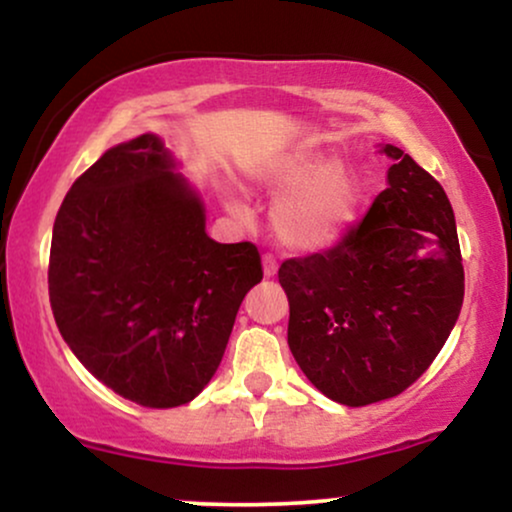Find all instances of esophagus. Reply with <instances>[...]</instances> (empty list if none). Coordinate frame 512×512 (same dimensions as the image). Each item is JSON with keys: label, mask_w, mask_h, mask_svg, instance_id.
<instances>
[{"label": "esophagus", "mask_w": 512, "mask_h": 512, "mask_svg": "<svg viewBox=\"0 0 512 512\" xmlns=\"http://www.w3.org/2000/svg\"><path fill=\"white\" fill-rule=\"evenodd\" d=\"M276 267H279V264H276L274 255H264V257H262V269H264V276H274V274H276Z\"/></svg>", "instance_id": "1"}]
</instances>
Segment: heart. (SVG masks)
<instances>
[{
	"label": "heart",
	"mask_w": 512,
	"mask_h": 512,
	"mask_svg": "<svg viewBox=\"0 0 512 512\" xmlns=\"http://www.w3.org/2000/svg\"><path fill=\"white\" fill-rule=\"evenodd\" d=\"M248 180L267 192H284L272 207V228L281 245L298 252L330 250L354 226L361 187L344 163L310 144H296L248 168ZM226 207L245 219L248 207L228 197Z\"/></svg>",
	"instance_id": "obj_1"
}]
</instances>
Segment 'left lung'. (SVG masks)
Here are the masks:
<instances>
[{
	"instance_id": "obj_1",
	"label": "left lung",
	"mask_w": 512,
	"mask_h": 512,
	"mask_svg": "<svg viewBox=\"0 0 512 512\" xmlns=\"http://www.w3.org/2000/svg\"><path fill=\"white\" fill-rule=\"evenodd\" d=\"M387 187L342 243L279 267L289 349L305 378L346 407L390 399L424 375L460 317L464 269L438 180L392 144Z\"/></svg>"
}]
</instances>
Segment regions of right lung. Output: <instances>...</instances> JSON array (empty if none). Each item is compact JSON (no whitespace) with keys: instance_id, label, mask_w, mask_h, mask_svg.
<instances>
[{"instance_id":"1","label":"right lung","mask_w":512,"mask_h":512,"mask_svg":"<svg viewBox=\"0 0 512 512\" xmlns=\"http://www.w3.org/2000/svg\"><path fill=\"white\" fill-rule=\"evenodd\" d=\"M260 281L255 245L207 236L202 197L158 134L105 151L57 211L48 284L62 339L142 407H180L209 385Z\"/></svg>"}]
</instances>
